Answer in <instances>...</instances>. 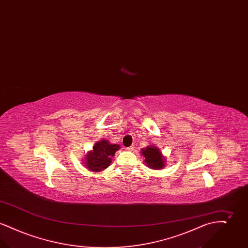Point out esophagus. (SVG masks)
<instances>
[{"label": "esophagus", "mask_w": 248, "mask_h": 248, "mask_svg": "<svg viewBox=\"0 0 248 248\" xmlns=\"http://www.w3.org/2000/svg\"><path fill=\"white\" fill-rule=\"evenodd\" d=\"M135 150V146L134 145H132V146H130L128 148H126V151H129V152H132V151H134Z\"/></svg>", "instance_id": "esophagus-1"}]
</instances>
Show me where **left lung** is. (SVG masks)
Instances as JSON below:
<instances>
[{
	"label": "left lung",
	"instance_id": "obj_1",
	"mask_svg": "<svg viewBox=\"0 0 248 248\" xmlns=\"http://www.w3.org/2000/svg\"><path fill=\"white\" fill-rule=\"evenodd\" d=\"M142 156L144 157V163L146 166L154 170H160L165 166V156L162 152L154 145H150L144 149H142Z\"/></svg>",
	"mask_w": 248,
	"mask_h": 248
}]
</instances>
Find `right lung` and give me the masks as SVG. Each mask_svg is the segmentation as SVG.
<instances>
[{
  "mask_svg": "<svg viewBox=\"0 0 248 248\" xmlns=\"http://www.w3.org/2000/svg\"><path fill=\"white\" fill-rule=\"evenodd\" d=\"M120 145L112 144L108 140H101L94 143L93 149L89 151L82 163L89 171L100 172L111 164V158L120 150Z\"/></svg>",
  "mask_w": 248,
  "mask_h": 248,
  "instance_id": "add662e5",
  "label": "right lung"
}]
</instances>
